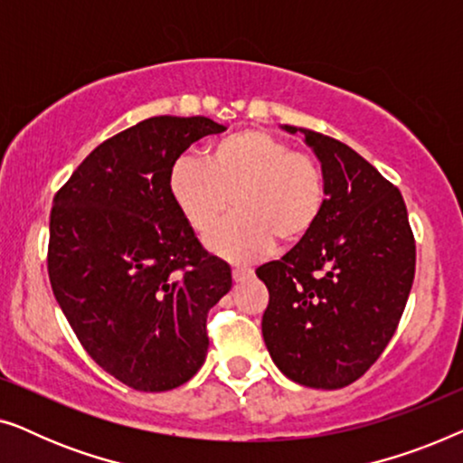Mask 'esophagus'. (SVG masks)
Returning a JSON list of instances; mask_svg holds the SVG:
<instances>
[{"label": "esophagus", "instance_id": "1", "mask_svg": "<svg viewBox=\"0 0 463 463\" xmlns=\"http://www.w3.org/2000/svg\"><path fill=\"white\" fill-rule=\"evenodd\" d=\"M232 276H233V280H236V282H244L246 278L252 276V269H249V268H233L232 269Z\"/></svg>", "mask_w": 463, "mask_h": 463}]
</instances>
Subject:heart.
<instances>
[{
    "instance_id": "1",
    "label": "heart",
    "mask_w": 463,
    "mask_h": 463,
    "mask_svg": "<svg viewBox=\"0 0 463 463\" xmlns=\"http://www.w3.org/2000/svg\"><path fill=\"white\" fill-rule=\"evenodd\" d=\"M168 189L187 223L213 236L233 208L236 217L211 240L230 261H252L274 246L303 242L326 204V181L312 154L268 130L246 128L208 145L204 160L183 156Z\"/></svg>"
}]
</instances>
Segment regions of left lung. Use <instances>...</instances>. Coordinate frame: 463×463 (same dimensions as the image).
<instances>
[{"instance_id": "1", "label": "left lung", "mask_w": 463, "mask_h": 463, "mask_svg": "<svg viewBox=\"0 0 463 463\" xmlns=\"http://www.w3.org/2000/svg\"><path fill=\"white\" fill-rule=\"evenodd\" d=\"M301 132L322 164L326 204L303 242L257 268L269 290L261 328L284 375L337 390L363 377L396 333L413 287L415 238L396 185L345 143Z\"/></svg>"}]
</instances>
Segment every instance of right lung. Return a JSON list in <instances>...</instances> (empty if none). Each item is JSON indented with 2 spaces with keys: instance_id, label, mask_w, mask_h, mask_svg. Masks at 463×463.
Masks as SVG:
<instances>
[{
  "instance_id": "obj_1",
  "label": "right lung",
  "mask_w": 463,
  "mask_h": 463,
  "mask_svg": "<svg viewBox=\"0 0 463 463\" xmlns=\"http://www.w3.org/2000/svg\"><path fill=\"white\" fill-rule=\"evenodd\" d=\"M225 128L204 116L143 119L86 156L54 195L48 276L80 344L138 392L189 382L206 316L232 269L202 249L168 189L189 145Z\"/></svg>"
}]
</instances>
